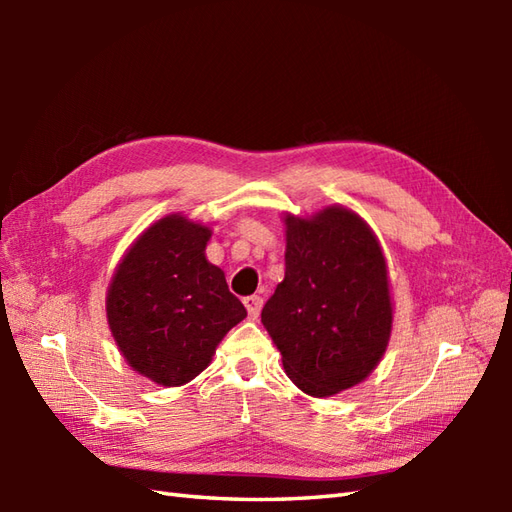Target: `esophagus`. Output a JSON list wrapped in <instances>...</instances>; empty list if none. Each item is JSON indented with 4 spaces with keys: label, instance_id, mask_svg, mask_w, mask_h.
Wrapping results in <instances>:
<instances>
[{
    "label": "esophagus",
    "instance_id": "obj_1",
    "mask_svg": "<svg viewBox=\"0 0 512 512\" xmlns=\"http://www.w3.org/2000/svg\"><path fill=\"white\" fill-rule=\"evenodd\" d=\"M244 306L248 310V317L250 319H257L259 312H262V306H264V299L259 295H250L244 299Z\"/></svg>",
    "mask_w": 512,
    "mask_h": 512
}]
</instances>
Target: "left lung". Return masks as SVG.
Wrapping results in <instances>:
<instances>
[{"label": "left lung", "instance_id": "8db88e82", "mask_svg": "<svg viewBox=\"0 0 512 512\" xmlns=\"http://www.w3.org/2000/svg\"><path fill=\"white\" fill-rule=\"evenodd\" d=\"M286 277L262 323L303 394L334 396L383 358L394 310L387 264L372 228L345 206L286 215Z\"/></svg>", "mask_w": 512, "mask_h": 512}]
</instances>
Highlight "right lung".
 Returning <instances> with one entry per match:
<instances>
[{
  "mask_svg": "<svg viewBox=\"0 0 512 512\" xmlns=\"http://www.w3.org/2000/svg\"><path fill=\"white\" fill-rule=\"evenodd\" d=\"M211 228L178 213L140 235L107 290V323L134 372L180 387L209 367L226 332L246 317L222 268L206 259Z\"/></svg>",
  "mask_w": 512,
  "mask_h": 512,
  "instance_id": "1",
  "label": "right lung"
}]
</instances>
